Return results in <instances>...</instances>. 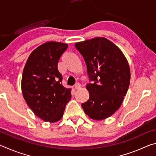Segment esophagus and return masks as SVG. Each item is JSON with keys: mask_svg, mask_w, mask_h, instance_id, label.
Here are the masks:
<instances>
[{"mask_svg": "<svg viewBox=\"0 0 156 156\" xmlns=\"http://www.w3.org/2000/svg\"><path fill=\"white\" fill-rule=\"evenodd\" d=\"M74 87H75V89H80L81 88V84L80 83H76V84H75V86H74Z\"/></svg>", "mask_w": 156, "mask_h": 156, "instance_id": "obj_1", "label": "esophagus"}]
</instances>
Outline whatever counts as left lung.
Returning <instances> with one entry per match:
<instances>
[{
  "label": "left lung",
  "instance_id": "1",
  "mask_svg": "<svg viewBox=\"0 0 156 156\" xmlns=\"http://www.w3.org/2000/svg\"><path fill=\"white\" fill-rule=\"evenodd\" d=\"M83 56L93 84L86 89L89 99L82 104L86 115L95 120L110 117L122 105L130 83L127 60L118 46L105 37L75 44Z\"/></svg>",
  "mask_w": 156,
  "mask_h": 156
}]
</instances>
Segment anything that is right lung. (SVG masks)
Wrapping results in <instances>:
<instances>
[{"label":"right lung","mask_w":156,"mask_h":156,"mask_svg":"<svg viewBox=\"0 0 156 156\" xmlns=\"http://www.w3.org/2000/svg\"><path fill=\"white\" fill-rule=\"evenodd\" d=\"M67 47L60 42H46L31 53L23 69V98L34 114L44 122L61 119L72 98L71 89L62 86L58 69V60Z\"/></svg>","instance_id":"1"}]
</instances>
